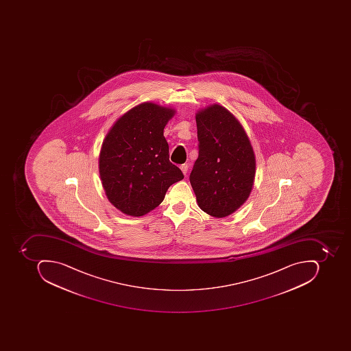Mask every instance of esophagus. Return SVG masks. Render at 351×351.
Wrapping results in <instances>:
<instances>
[{
  "label": "esophagus",
  "mask_w": 351,
  "mask_h": 351,
  "mask_svg": "<svg viewBox=\"0 0 351 351\" xmlns=\"http://www.w3.org/2000/svg\"><path fill=\"white\" fill-rule=\"evenodd\" d=\"M180 170L182 171V173H184V175H186V173H188L189 170V165H186V163H184V165H181Z\"/></svg>",
  "instance_id": "1"
}]
</instances>
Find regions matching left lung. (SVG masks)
<instances>
[{"label": "left lung", "instance_id": "obj_1", "mask_svg": "<svg viewBox=\"0 0 351 351\" xmlns=\"http://www.w3.org/2000/svg\"><path fill=\"white\" fill-rule=\"evenodd\" d=\"M198 158L190 175L198 206L221 218L241 208L252 191L255 155L243 125L213 104L196 114Z\"/></svg>", "mask_w": 351, "mask_h": 351}]
</instances>
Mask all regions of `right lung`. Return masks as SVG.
<instances>
[{
	"label": "right lung",
	"instance_id": "obj_1",
	"mask_svg": "<svg viewBox=\"0 0 351 351\" xmlns=\"http://www.w3.org/2000/svg\"><path fill=\"white\" fill-rule=\"evenodd\" d=\"M175 110L145 102L126 112L106 136L99 173L110 204L126 215L143 216L165 199L167 189L184 179L173 165L163 136Z\"/></svg>",
	"mask_w": 351,
	"mask_h": 351
}]
</instances>
